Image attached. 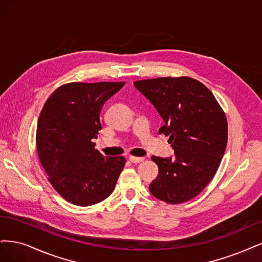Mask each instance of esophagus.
I'll use <instances>...</instances> for the list:
<instances>
[{"mask_svg":"<svg viewBox=\"0 0 262 262\" xmlns=\"http://www.w3.org/2000/svg\"><path fill=\"white\" fill-rule=\"evenodd\" d=\"M129 161L132 163H139L143 161V158H138V157H129Z\"/></svg>","mask_w":262,"mask_h":262,"instance_id":"obj_1","label":"esophagus"}]
</instances>
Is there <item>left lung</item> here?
I'll use <instances>...</instances> for the list:
<instances>
[{"instance_id":"obj_1","label":"left lung","mask_w":262,"mask_h":262,"mask_svg":"<svg viewBox=\"0 0 262 262\" xmlns=\"http://www.w3.org/2000/svg\"><path fill=\"white\" fill-rule=\"evenodd\" d=\"M164 125L174 156H152L159 174L150 184L152 195L167 204L196 197L212 180L227 143V122L221 106L205 85L189 77H161L134 82Z\"/></svg>"}]
</instances>
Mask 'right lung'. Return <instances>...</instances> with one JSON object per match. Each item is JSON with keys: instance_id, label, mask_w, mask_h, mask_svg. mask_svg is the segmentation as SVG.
Instances as JSON below:
<instances>
[{"instance_id": "add662e5", "label": "right lung", "mask_w": 262, "mask_h": 262, "mask_svg": "<svg viewBox=\"0 0 262 262\" xmlns=\"http://www.w3.org/2000/svg\"><path fill=\"white\" fill-rule=\"evenodd\" d=\"M125 82H72L57 88L40 113L37 148L54 189L71 204L87 207L111 195L123 157H104L92 142L102 128L100 113Z\"/></svg>"}]
</instances>
